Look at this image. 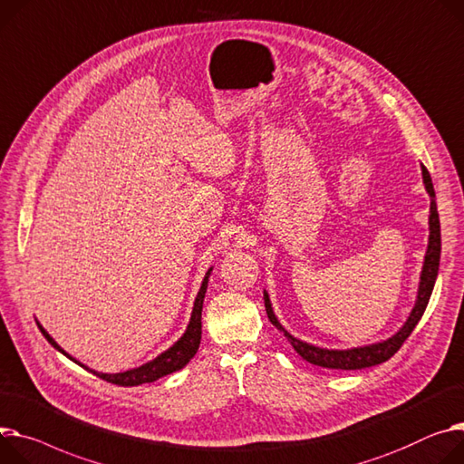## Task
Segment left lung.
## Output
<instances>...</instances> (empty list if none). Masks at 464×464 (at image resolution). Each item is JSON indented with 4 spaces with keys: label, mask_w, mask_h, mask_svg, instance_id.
Instances as JSON below:
<instances>
[{
    "label": "left lung",
    "mask_w": 464,
    "mask_h": 464,
    "mask_svg": "<svg viewBox=\"0 0 464 464\" xmlns=\"http://www.w3.org/2000/svg\"><path fill=\"white\" fill-rule=\"evenodd\" d=\"M421 176H423L425 189L431 197L430 245H427L425 262H423V269H421V276H420V288H418L416 304H414L409 319L405 322V325L394 336L384 340V342H379V343L343 349V351L310 345L306 342H301V340L294 338L286 329H284L278 324V319L275 317V312H273L271 303H269V295H267V292H264V301H266V310H267L269 322L278 331L284 333V336L288 338V342L294 345V349L303 356L306 362H310L314 366L331 368V370H362V368L377 366L381 362H386L390 356H394L400 351V347L403 345V342L411 336L414 327L418 325V322L425 312L427 303H430V297H431V292H433V286H435V280H437V275H439V262H440V221H439V211H437V204H435V189H433L430 170H427L423 165H421Z\"/></svg>",
    "instance_id": "8db88e82"
}]
</instances>
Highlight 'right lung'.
I'll return each instance as SVG.
<instances>
[{"instance_id": "add662e5", "label": "right lung", "mask_w": 464, "mask_h": 464, "mask_svg": "<svg viewBox=\"0 0 464 464\" xmlns=\"http://www.w3.org/2000/svg\"><path fill=\"white\" fill-rule=\"evenodd\" d=\"M209 273H211V267L208 269L204 280H202V286L198 290V295L195 299V306H193V312H191V322L184 333V336L178 340L172 347H169L167 351H163L161 354H158L154 361L142 364L139 368H133V370H128V372H122V373H98L94 370H89L87 366L80 364L76 359H72L66 351H63L55 340L43 329L41 324L39 329L41 333L44 334V338L57 349L61 351L64 356H68L70 361H74L76 364L83 366L85 370L92 372L96 377L108 381V382H113V384H119V386H137V384H145V382H152V381H158L160 377H165L172 372H178L182 370L193 356L195 353L198 351V345H200V336H202V303H204V295H206V288H208V278H209Z\"/></svg>"}]
</instances>
